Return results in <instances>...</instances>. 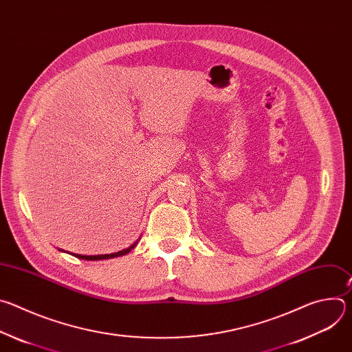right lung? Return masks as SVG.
<instances>
[{
	"mask_svg": "<svg viewBox=\"0 0 352 352\" xmlns=\"http://www.w3.org/2000/svg\"><path fill=\"white\" fill-rule=\"evenodd\" d=\"M138 242H139V238H138V241L136 242H133L131 246H128V248H125V249H122V250H120V252H116V254H107V255H78V254H72L75 258H78V259H83V261H104V259H113V258H118V256H124V255H126V254H129L131 250L138 245ZM61 252H65L64 249H60Z\"/></svg>",
	"mask_w": 352,
	"mask_h": 352,
	"instance_id": "add662e5",
	"label": "right lung"
}]
</instances>
